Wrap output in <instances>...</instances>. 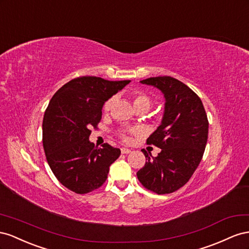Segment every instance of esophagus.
I'll return each mask as SVG.
<instances>
[{
    "label": "esophagus",
    "instance_id": "34e87169",
    "mask_svg": "<svg viewBox=\"0 0 249 249\" xmlns=\"http://www.w3.org/2000/svg\"><path fill=\"white\" fill-rule=\"evenodd\" d=\"M121 152L124 153V154H128V153L131 152V150L128 148H122V149H121Z\"/></svg>",
    "mask_w": 249,
    "mask_h": 249
}]
</instances>
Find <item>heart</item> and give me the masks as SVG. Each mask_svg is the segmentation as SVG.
Returning a JSON list of instances; mask_svg holds the SVG:
<instances>
[{
  "label": "heart",
  "instance_id": "1",
  "mask_svg": "<svg viewBox=\"0 0 249 249\" xmlns=\"http://www.w3.org/2000/svg\"><path fill=\"white\" fill-rule=\"evenodd\" d=\"M132 97H133V106H134V108L143 107V108H146L147 110L150 108V106L152 104L151 99L149 98L145 93H143V91H136V93L132 94ZM112 102H113V99L110 98V99H108V100L104 103V110L105 111H108L110 109L111 105H112ZM131 132H134V131H131ZM122 137H123V139L125 141L128 140V137H126L125 134H123Z\"/></svg>",
  "mask_w": 249,
  "mask_h": 249
}]
</instances>
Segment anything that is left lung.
I'll list each match as a JSON object with an SVG mask.
<instances>
[{"instance_id":"obj_1","label":"left lung","mask_w":249,"mask_h":249,"mask_svg":"<svg viewBox=\"0 0 249 249\" xmlns=\"http://www.w3.org/2000/svg\"><path fill=\"white\" fill-rule=\"evenodd\" d=\"M140 82L161 91L165 108L160 126L147 140L161 150L153 158L143 149L147 161L137 175L148 190L169 194L184 186L200 164L208 142V117L200 98L175 78L150 77Z\"/></svg>"}]
</instances>
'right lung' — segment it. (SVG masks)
Returning <instances> with one entry per match:
<instances>
[{"label": "right lung", "instance_id": "add662e5", "mask_svg": "<svg viewBox=\"0 0 249 249\" xmlns=\"http://www.w3.org/2000/svg\"><path fill=\"white\" fill-rule=\"evenodd\" d=\"M130 80L109 81L83 76L69 81L52 97L42 121V145L48 164L61 184L77 194L100 188L121 154L107 143L89 141L104 103Z\"/></svg>", "mask_w": 249, "mask_h": 249}]
</instances>
